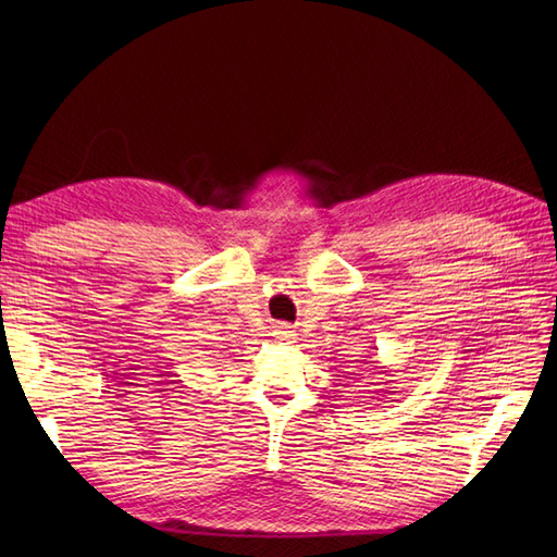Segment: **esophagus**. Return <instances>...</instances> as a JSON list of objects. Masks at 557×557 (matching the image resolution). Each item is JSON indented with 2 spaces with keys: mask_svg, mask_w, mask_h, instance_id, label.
<instances>
[{
  "mask_svg": "<svg viewBox=\"0 0 557 557\" xmlns=\"http://www.w3.org/2000/svg\"><path fill=\"white\" fill-rule=\"evenodd\" d=\"M274 334L278 336V339H281V342H288V339H290V336H293V332H290L288 327H283V325H281V327H278V330L274 332Z\"/></svg>",
  "mask_w": 557,
  "mask_h": 557,
  "instance_id": "1",
  "label": "esophagus"
}]
</instances>
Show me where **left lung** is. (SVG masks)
<instances>
[{
    "label": "left lung",
    "instance_id": "obj_1",
    "mask_svg": "<svg viewBox=\"0 0 557 557\" xmlns=\"http://www.w3.org/2000/svg\"><path fill=\"white\" fill-rule=\"evenodd\" d=\"M379 374H383V372H381V367H379Z\"/></svg>",
    "mask_w": 557,
    "mask_h": 557
}]
</instances>
